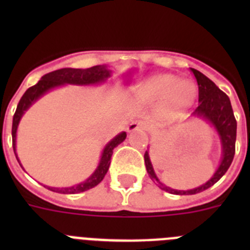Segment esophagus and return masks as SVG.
I'll use <instances>...</instances> for the list:
<instances>
[{"label":"esophagus","mask_w":250,"mask_h":250,"mask_svg":"<svg viewBox=\"0 0 250 250\" xmlns=\"http://www.w3.org/2000/svg\"><path fill=\"white\" fill-rule=\"evenodd\" d=\"M138 130H146V124L141 120H134L130 123V125L127 126V131H138Z\"/></svg>","instance_id":"34e87169"}]
</instances>
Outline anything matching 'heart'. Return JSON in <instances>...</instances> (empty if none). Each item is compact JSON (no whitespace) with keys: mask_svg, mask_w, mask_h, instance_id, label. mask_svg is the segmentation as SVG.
<instances>
[{"mask_svg":"<svg viewBox=\"0 0 250 250\" xmlns=\"http://www.w3.org/2000/svg\"><path fill=\"white\" fill-rule=\"evenodd\" d=\"M139 99L156 104V115L163 120L175 118L195 99V87L190 81L178 80L174 75H156L135 87Z\"/></svg>","mask_w":250,"mask_h":250,"instance_id":"heart-1","label":"heart"}]
</instances>
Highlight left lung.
<instances>
[{"mask_svg":"<svg viewBox=\"0 0 250 250\" xmlns=\"http://www.w3.org/2000/svg\"><path fill=\"white\" fill-rule=\"evenodd\" d=\"M191 71H193L198 86H199V106L196 107L194 114L200 115V116L205 118L208 121H210L214 125V127L219 134L220 140H222L223 158L222 163H220L219 167H218L213 178L199 188H195V189H191V190H175V189L167 188L164 184L159 183L160 189L170 194H176V195H185V194H190L191 195V194L200 193V191H204L210 187H213L227 173V170L229 169L234 159V154H235L237 120L234 118V112L233 109H231V104L228 95L223 92L210 79H208L200 71H198L195 68H191ZM144 160L150 178L158 180L155 173H154V169H152L151 163H150L147 151L145 152Z\"/></svg>","mask_w":250,"mask_h":250,"instance_id":"1","label":"left lung"}]
</instances>
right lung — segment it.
I'll return each instance as SVG.
<instances>
[{"instance_id":"right-lung-1","label":"right lung","mask_w":250,"mask_h":250,"mask_svg":"<svg viewBox=\"0 0 250 250\" xmlns=\"http://www.w3.org/2000/svg\"><path fill=\"white\" fill-rule=\"evenodd\" d=\"M110 76V71L105 66H92L90 68H60L56 71L48 72V74L43 75L41 77V80L36 83V85L31 86L26 90V92L22 95L21 100H20L17 109L13 115L12 120V146L13 151L16 154V131L17 126H19L20 119L23 115V112L30 107V105L34 101L47 92L50 89H54L56 86L62 85V83H76V85H89V83H98L101 81H105L107 77ZM126 138V132H121L115 139H112L109 144L106 145L104 149L103 155H101L100 164H99L98 169L95 170V173L90 176L85 183L76 185L72 188H63V189H57V188H48L50 190L56 191V193L62 194H77L83 193V191L89 190L91 188L96 187L99 183L104 179L105 174L107 173L110 167V161H111L112 150L121 144ZM17 158V156H16ZM19 160V159H17ZM21 165V164H20Z\"/></svg>"}]
</instances>
